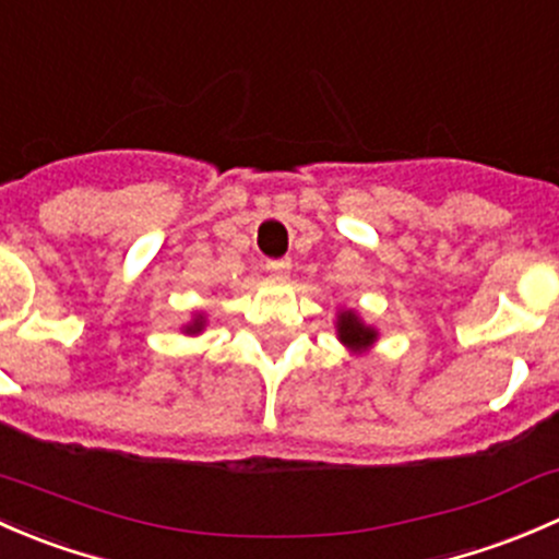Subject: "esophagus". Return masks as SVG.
Masks as SVG:
<instances>
[{
  "instance_id": "34e87169",
  "label": "esophagus",
  "mask_w": 559,
  "mask_h": 559,
  "mask_svg": "<svg viewBox=\"0 0 559 559\" xmlns=\"http://www.w3.org/2000/svg\"><path fill=\"white\" fill-rule=\"evenodd\" d=\"M290 269V261H266V272H272L274 277H282Z\"/></svg>"
}]
</instances>
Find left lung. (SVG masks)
<instances>
[{
    "mask_svg": "<svg viewBox=\"0 0 559 559\" xmlns=\"http://www.w3.org/2000/svg\"><path fill=\"white\" fill-rule=\"evenodd\" d=\"M336 333H338V342L344 347H349L353 353H364V349L371 347L377 342V331L371 325H366L353 309H342L336 320Z\"/></svg>",
    "mask_w": 559,
    "mask_h": 559,
    "instance_id": "1",
    "label": "left lung"
}]
</instances>
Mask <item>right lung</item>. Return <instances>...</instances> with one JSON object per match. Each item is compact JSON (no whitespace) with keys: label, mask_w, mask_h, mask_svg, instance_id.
Here are the masks:
<instances>
[{"label":"right lung","mask_w":559,"mask_h":559,"mask_svg":"<svg viewBox=\"0 0 559 559\" xmlns=\"http://www.w3.org/2000/svg\"><path fill=\"white\" fill-rule=\"evenodd\" d=\"M204 331V314H195L193 322H188L186 333H201Z\"/></svg>","instance_id":"obj_1"}]
</instances>
